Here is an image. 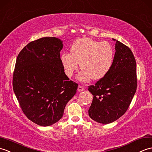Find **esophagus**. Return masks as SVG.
Wrapping results in <instances>:
<instances>
[{
    "mask_svg": "<svg viewBox=\"0 0 152 152\" xmlns=\"http://www.w3.org/2000/svg\"><path fill=\"white\" fill-rule=\"evenodd\" d=\"M84 90H85V89H84V88L82 86L79 85L78 88H77V90H78L79 92H82V91H83Z\"/></svg>",
    "mask_w": 152,
    "mask_h": 152,
    "instance_id": "obj_1",
    "label": "esophagus"
}]
</instances>
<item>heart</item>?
<instances>
[{
    "instance_id": "b5f03b06",
    "label": "heart",
    "mask_w": 152,
    "mask_h": 152,
    "mask_svg": "<svg viewBox=\"0 0 152 152\" xmlns=\"http://www.w3.org/2000/svg\"><path fill=\"white\" fill-rule=\"evenodd\" d=\"M114 50L109 43L99 42L90 38L77 39L71 48V53H64L60 57L66 75L71 77L78 69L83 72L80 80H99L105 76L112 66Z\"/></svg>"
}]
</instances>
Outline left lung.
<instances>
[{
    "mask_svg": "<svg viewBox=\"0 0 152 152\" xmlns=\"http://www.w3.org/2000/svg\"><path fill=\"white\" fill-rule=\"evenodd\" d=\"M115 50L109 72L95 85L88 86L94 96L88 114L94 121L103 124L112 123L124 115L137 86L136 60L132 51L117 40Z\"/></svg>",
    "mask_w": 152,
    "mask_h": 152,
    "instance_id": "1",
    "label": "left lung"
}]
</instances>
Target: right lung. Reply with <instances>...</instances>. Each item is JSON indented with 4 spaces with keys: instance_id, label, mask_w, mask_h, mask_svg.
Instances as JSON below:
<instances>
[{
    "instance_id": "right-lung-1",
    "label": "right lung",
    "mask_w": 152,
    "mask_h": 152,
    "mask_svg": "<svg viewBox=\"0 0 152 152\" xmlns=\"http://www.w3.org/2000/svg\"><path fill=\"white\" fill-rule=\"evenodd\" d=\"M62 48L60 39L45 37L28 43L16 60L13 91L23 113L39 126H49L61 119L78 87L64 73Z\"/></svg>"
}]
</instances>
